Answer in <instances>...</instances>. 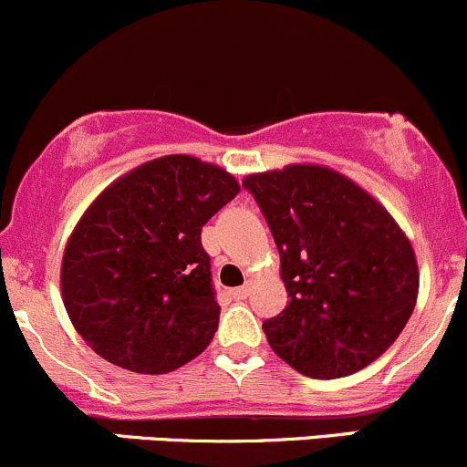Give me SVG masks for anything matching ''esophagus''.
Wrapping results in <instances>:
<instances>
[{
	"mask_svg": "<svg viewBox=\"0 0 467 467\" xmlns=\"http://www.w3.org/2000/svg\"><path fill=\"white\" fill-rule=\"evenodd\" d=\"M230 296H233L234 300H246L248 296H251V286H239V289H233L230 291Z\"/></svg>",
	"mask_w": 467,
	"mask_h": 467,
	"instance_id": "1",
	"label": "esophagus"
}]
</instances>
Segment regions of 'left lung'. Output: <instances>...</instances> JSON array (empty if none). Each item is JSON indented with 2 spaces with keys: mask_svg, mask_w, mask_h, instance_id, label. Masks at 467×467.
<instances>
[{
  "mask_svg": "<svg viewBox=\"0 0 467 467\" xmlns=\"http://www.w3.org/2000/svg\"><path fill=\"white\" fill-rule=\"evenodd\" d=\"M280 251L289 305L262 323L268 346L314 379L346 378L375 361L418 298L409 239L373 196L314 164L248 176Z\"/></svg>",
  "mask_w": 467,
  "mask_h": 467,
  "instance_id": "1",
  "label": "left lung"
}]
</instances>
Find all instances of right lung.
Masks as SVG:
<instances>
[{"instance_id": "right-lung-1", "label": "right lung", "mask_w": 467, "mask_h": 467, "mask_svg": "<svg viewBox=\"0 0 467 467\" xmlns=\"http://www.w3.org/2000/svg\"><path fill=\"white\" fill-rule=\"evenodd\" d=\"M239 194L230 173L190 155L150 160L112 182L63 255V303L110 364L162 375L199 357L221 307L201 230Z\"/></svg>"}]
</instances>
